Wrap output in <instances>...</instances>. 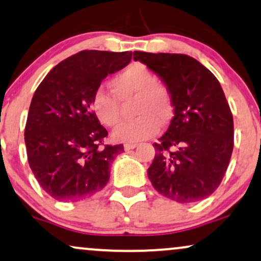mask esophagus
Returning <instances> with one entry per match:
<instances>
[{"label":"esophagus","instance_id":"esophagus-1","mask_svg":"<svg viewBox=\"0 0 261 261\" xmlns=\"http://www.w3.org/2000/svg\"><path fill=\"white\" fill-rule=\"evenodd\" d=\"M137 147V143H126L124 144V149L126 150V152H128V150L131 149H135Z\"/></svg>","mask_w":261,"mask_h":261}]
</instances>
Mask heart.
<instances>
[{
	"label": "heart",
	"instance_id": "1",
	"mask_svg": "<svg viewBox=\"0 0 261 261\" xmlns=\"http://www.w3.org/2000/svg\"><path fill=\"white\" fill-rule=\"evenodd\" d=\"M114 92L99 87L95 91L91 107L100 124L117 126L121 119L120 99L135 102V120L124 122L113 131V139L118 142L134 143L150 139L158 133L159 124L164 125L172 115L170 91L164 84L156 81L155 75L146 65L133 63L122 69L112 80Z\"/></svg>",
	"mask_w": 261,
	"mask_h": 261
}]
</instances>
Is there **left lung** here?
Returning a JSON list of instances; mask_svg holds the SVG:
<instances>
[{"mask_svg":"<svg viewBox=\"0 0 261 261\" xmlns=\"http://www.w3.org/2000/svg\"><path fill=\"white\" fill-rule=\"evenodd\" d=\"M170 91L174 118L153 143V187L178 203L202 200L221 184L232 149L233 118L214 74L187 55L134 52Z\"/></svg>","mask_w":261,"mask_h":261,"instance_id":"obj_1","label":"left lung"}]
</instances>
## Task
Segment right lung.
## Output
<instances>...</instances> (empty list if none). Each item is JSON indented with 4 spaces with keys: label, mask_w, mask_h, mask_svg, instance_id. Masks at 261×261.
Listing matches in <instances>:
<instances>
[{
    "label": "right lung",
    "mask_w": 261,
    "mask_h": 261,
    "mask_svg": "<svg viewBox=\"0 0 261 261\" xmlns=\"http://www.w3.org/2000/svg\"><path fill=\"white\" fill-rule=\"evenodd\" d=\"M133 52L81 51L56 65L31 99L25 146L46 193L61 202L92 197L108 184L122 144L100 147L108 135L91 100L107 75L125 68Z\"/></svg>",
    "instance_id": "1"
}]
</instances>
